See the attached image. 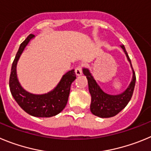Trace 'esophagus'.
Returning <instances> with one entry per match:
<instances>
[{
	"instance_id": "obj_1",
	"label": "esophagus",
	"mask_w": 151,
	"mask_h": 151,
	"mask_svg": "<svg viewBox=\"0 0 151 151\" xmlns=\"http://www.w3.org/2000/svg\"><path fill=\"white\" fill-rule=\"evenodd\" d=\"M83 73V67L81 65H79L77 66V68H75V74L76 75L79 76V75H81Z\"/></svg>"
}]
</instances>
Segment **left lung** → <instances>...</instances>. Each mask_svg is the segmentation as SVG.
<instances>
[{
  "mask_svg": "<svg viewBox=\"0 0 151 151\" xmlns=\"http://www.w3.org/2000/svg\"><path fill=\"white\" fill-rule=\"evenodd\" d=\"M123 51L126 53V57L129 62L131 64L129 57L126 52L124 46H121ZM132 66V64H131ZM133 76L131 83L124 92L117 96H111L104 93L101 88L99 87L96 81H95L93 77L89 73L88 69L83 68V72L84 75L86 76L89 84V90L92 96V101L90 104L91 112L96 116L101 118L112 117L119 114L123 108L126 107L129 102L130 99L133 94V91L135 88V73L132 68Z\"/></svg>",
  "mask_w": 151,
  "mask_h": 151,
  "instance_id": "8db88e82",
  "label": "left lung"
}]
</instances>
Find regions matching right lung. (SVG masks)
I'll return each instance as SVG.
<instances>
[{
    "label": "right lung",
    "mask_w": 151,
    "mask_h": 151,
    "mask_svg": "<svg viewBox=\"0 0 151 151\" xmlns=\"http://www.w3.org/2000/svg\"><path fill=\"white\" fill-rule=\"evenodd\" d=\"M35 35L31 34L21 43L12 65L9 76V89L16 101L28 114L37 117H50L58 114L67 104L70 85L76 79L74 70H69L62 77L56 87L47 94L34 95L21 86L16 76V64L26 45Z\"/></svg>",
    "instance_id": "add662e5"
}]
</instances>
